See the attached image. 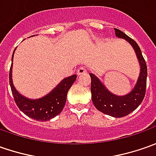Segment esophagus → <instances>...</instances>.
<instances>
[{
	"instance_id": "34e87169",
	"label": "esophagus",
	"mask_w": 156,
	"mask_h": 156,
	"mask_svg": "<svg viewBox=\"0 0 156 156\" xmlns=\"http://www.w3.org/2000/svg\"><path fill=\"white\" fill-rule=\"evenodd\" d=\"M87 73V69L85 66H81V67H79L78 69V75H81V74H84V73Z\"/></svg>"
}]
</instances>
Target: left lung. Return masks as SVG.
<instances>
[{
    "instance_id": "obj_1",
    "label": "left lung",
    "mask_w": 156,
    "mask_h": 156,
    "mask_svg": "<svg viewBox=\"0 0 156 156\" xmlns=\"http://www.w3.org/2000/svg\"><path fill=\"white\" fill-rule=\"evenodd\" d=\"M115 35L118 38L126 40L136 53L141 66L140 75L136 84L129 94L125 96H116L105 88V85L101 83V81L94 74L90 73L91 78L90 91L93 105L99 111L114 117H122L136 110L144 98L146 93L148 71L142 51L136 42L119 29L115 28Z\"/></svg>"
}]
</instances>
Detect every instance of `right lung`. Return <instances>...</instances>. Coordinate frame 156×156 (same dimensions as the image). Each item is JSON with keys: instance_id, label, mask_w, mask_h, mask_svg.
Segmentation results:
<instances>
[{"instance_id": "obj_1", "label": "right lung", "mask_w": 156, "mask_h": 156, "mask_svg": "<svg viewBox=\"0 0 156 156\" xmlns=\"http://www.w3.org/2000/svg\"><path fill=\"white\" fill-rule=\"evenodd\" d=\"M12 55V62L13 57ZM12 65L9 71V84L11 87L14 102L25 115L37 121H48L58 115L65 107L67 92L75 82L77 75H72L64 78L49 94L39 99H29L17 91L12 79Z\"/></svg>"}]
</instances>
